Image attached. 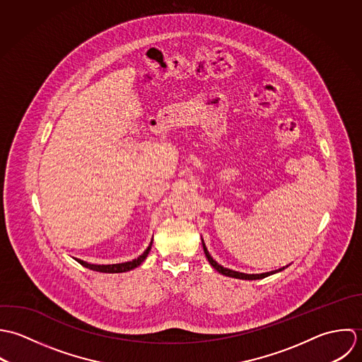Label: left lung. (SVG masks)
Returning <instances> with one entry per match:
<instances>
[{
	"instance_id": "1",
	"label": "left lung",
	"mask_w": 362,
	"mask_h": 362,
	"mask_svg": "<svg viewBox=\"0 0 362 362\" xmlns=\"http://www.w3.org/2000/svg\"><path fill=\"white\" fill-rule=\"evenodd\" d=\"M202 243H203V249H204V253H206V257H207L209 263H210V264L217 270L218 273H221L222 276H226V277L239 279V280H262V279H264V277H269V276H272V274H276V273H279V272H283L284 269H287L289 266L288 264V266H286V267H283V269H279V270H274V272L262 273V274H246V273H239V272H235V270H230V269H226V267H223V266L218 264L217 262L211 257V255L209 253V250H207V247H206V243H204L203 238H202Z\"/></svg>"
}]
</instances>
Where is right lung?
Segmentation results:
<instances>
[{
	"instance_id": "obj_1",
	"label": "right lung",
	"mask_w": 362,
	"mask_h": 362,
	"mask_svg": "<svg viewBox=\"0 0 362 362\" xmlns=\"http://www.w3.org/2000/svg\"><path fill=\"white\" fill-rule=\"evenodd\" d=\"M151 246H152V240L149 243V246L144 250L143 255H140L137 259L132 260V262H124V263H117V264H90L88 262H83L81 259H75L79 264H82L83 267L89 269V270H93V272H100V273H126V272H130L136 267H139L149 253L151 250Z\"/></svg>"
}]
</instances>
